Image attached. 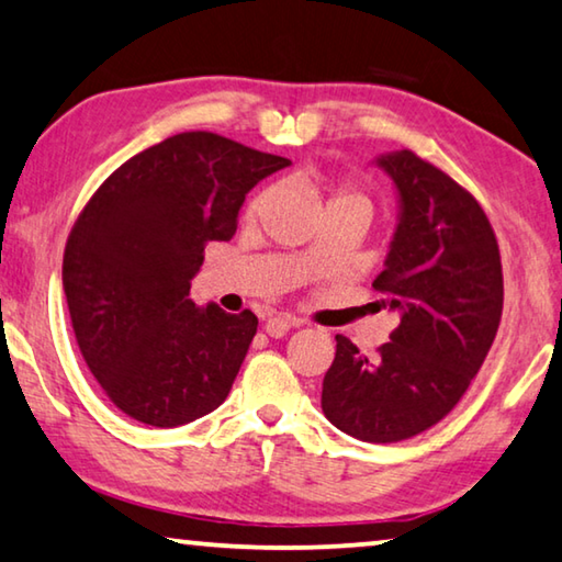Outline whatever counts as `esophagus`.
Segmentation results:
<instances>
[{
    "mask_svg": "<svg viewBox=\"0 0 562 562\" xmlns=\"http://www.w3.org/2000/svg\"><path fill=\"white\" fill-rule=\"evenodd\" d=\"M295 325H297L295 317H290V315H272L265 323V333L270 335V337H284Z\"/></svg>",
    "mask_w": 562,
    "mask_h": 562,
    "instance_id": "34e87169",
    "label": "esophagus"
}]
</instances>
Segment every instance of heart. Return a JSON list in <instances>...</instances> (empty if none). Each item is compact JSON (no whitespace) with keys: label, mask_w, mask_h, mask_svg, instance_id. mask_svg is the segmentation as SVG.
Returning a JSON list of instances; mask_svg holds the SVG:
<instances>
[{"label":"heart","mask_w":562,"mask_h":562,"mask_svg":"<svg viewBox=\"0 0 562 562\" xmlns=\"http://www.w3.org/2000/svg\"><path fill=\"white\" fill-rule=\"evenodd\" d=\"M333 204H358V207L370 212V198L360 190L358 184H352V182H337L333 187V192H329V200H327V207H333ZM255 207H257V200L249 204V212H255Z\"/></svg>","instance_id":"heart-1"}]
</instances>
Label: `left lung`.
Here are the masks:
<instances>
[{
  "label": "left lung",
  "instance_id": "obj_1",
  "mask_svg": "<svg viewBox=\"0 0 562 562\" xmlns=\"http://www.w3.org/2000/svg\"><path fill=\"white\" fill-rule=\"evenodd\" d=\"M378 165L400 192V225L372 288L400 313L368 358L345 335L323 380V413L362 442H400L438 425L483 368L503 315V265L480 202L413 149Z\"/></svg>",
  "mask_w": 562,
  "mask_h": 562
}]
</instances>
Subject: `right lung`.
<instances>
[{
    "instance_id": "add662e5",
    "label": "right lung",
    "mask_w": 562,
    "mask_h": 562,
    "mask_svg": "<svg viewBox=\"0 0 562 562\" xmlns=\"http://www.w3.org/2000/svg\"><path fill=\"white\" fill-rule=\"evenodd\" d=\"M290 159L182 132L127 159L79 212L61 284L79 352L124 415L177 427L225 403L257 317L194 307L204 247L229 239L245 194Z\"/></svg>"
}]
</instances>
